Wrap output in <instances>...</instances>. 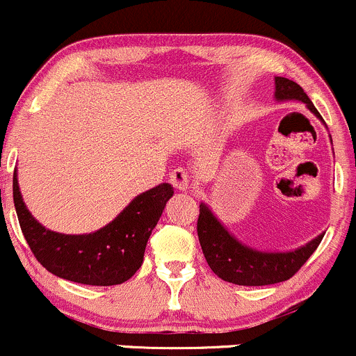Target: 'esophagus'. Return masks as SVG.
I'll return each mask as SVG.
<instances>
[{
  "label": "esophagus",
  "instance_id": "1",
  "mask_svg": "<svg viewBox=\"0 0 356 356\" xmlns=\"http://www.w3.org/2000/svg\"><path fill=\"white\" fill-rule=\"evenodd\" d=\"M171 185L177 190H188L190 188V175L183 168H177L170 175Z\"/></svg>",
  "mask_w": 356,
  "mask_h": 356
}]
</instances>
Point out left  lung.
<instances>
[{"instance_id": "1", "label": "left lung", "mask_w": 356, "mask_h": 356, "mask_svg": "<svg viewBox=\"0 0 356 356\" xmlns=\"http://www.w3.org/2000/svg\"><path fill=\"white\" fill-rule=\"evenodd\" d=\"M274 82H276L274 97L277 101L303 102L324 123L312 101L298 83L284 76H276ZM197 234L204 257L212 273L218 274L221 280L240 286H266V284H276L289 280L317 250L318 243L324 238L322 233L303 247L289 252L255 250L238 241L205 204H200Z\"/></svg>"}]
</instances>
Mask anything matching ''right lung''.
I'll return each mask as SVG.
<instances>
[{"label":"right lung","instance_id":"add662e5","mask_svg":"<svg viewBox=\"0 0 356 356\" xmlns=\"http://www.w3.org/2000/svg\"><path fill=\"white\" fill-rule=\"evenodd\" d=\"M173 186L161 183L135 197L109 225L89 234H63L44 228L25 207L13 173V202L22 233L35 259L54 276L90 286H113L130 280L144 260Z\"/></svg>","mask_w":356,"mask_h":356}]
</instances>
